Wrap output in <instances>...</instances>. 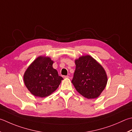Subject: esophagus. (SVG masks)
Returning a JSON list of instances; mask_svg holds the SVG:
<instances>
[{
  "label": "esophagus",
  "mask_w": 132,
  "mask_h": 132,
  "mask_svg": "<svg viewBox=\"0 0 132 132\" xmlns=\"http://www.w3.org/2000/svg\"><path fill=\"white\" fill-rule=\"evenodd\" d=\"M62 77H63V78H69V76H63Z\"/></svg>",
  "instance_id": "1"
}]
</instances>
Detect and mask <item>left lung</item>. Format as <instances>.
I'll list each match as a JSON object with an SVG mask.
<instances>
[{"label": "left lung", "mask_w": 132, "mask_h": 132, "mask_svg": "<svg viewBox=\"0 0 132 132\" xmlns=\"http://www.w3.org/2000/svg\"><path fill=\"white\" fill-rule=\"evenodd\" d=\"M76 68L72 84L80 94L96 98L106 86L108 77L103 67L91 56H82L75 61Z\"/></svg>", "instance_id": "left-lung-1"}]
</instances>
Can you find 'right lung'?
Segmentation results:
<instances>
[{
  "label": "right lung",
  "instance_id": "obj_1",
  "mask_svg": "<svg viewBox=\"0 0 132 132\" xmlns=\"http://www.w3.org/2000/svg\"><path fill=\"white\" fill-rule=\"evenodd\" d=\"M50 57L40 56L28 66L23 76L24 84L31 93L39 97H46L55 92L63 78L53 68Z\"/></svg>",
  "mask_w": 132,
  "mask_h": 132
}]
</instances>
